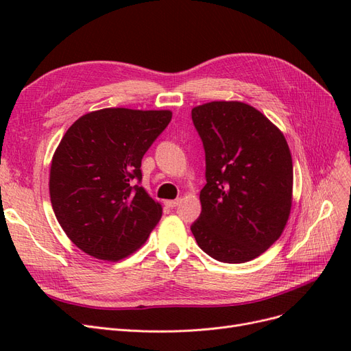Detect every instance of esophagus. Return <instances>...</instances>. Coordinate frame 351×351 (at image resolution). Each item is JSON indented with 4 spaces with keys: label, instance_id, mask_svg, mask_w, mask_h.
<instances>
[{
    "label": "esophagus",
    "instance_id": "1",
    "mask_svg": "<svg viewBox=\"0 0 351 351\" xmlns=\"http://www.w3.org/2000/svg\"><path fill=\"white\" fill-rule=\"evenodd\" d=\"M180 204V199H174V200H165V206L167 208H176Z\"/></svg>",
    "mask_w": 351,
    "mask_h": 351
}]
</instances>
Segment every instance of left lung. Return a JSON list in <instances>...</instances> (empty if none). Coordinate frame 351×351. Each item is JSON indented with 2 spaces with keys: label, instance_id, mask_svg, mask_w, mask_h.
<instances>
[{
  "label": "left lung",
  "instance_id": "obj_1",
  "mask_svg": "<svg viewBox=\"0 0 351 351\" xmlns=\"http://www.w3.org/2000/svg\"><path fill=\"white\" fill-rule=\"evenodd\" d=\"M204 142L206 184L190 230L226 263L258 258L280 239L293 200V161L281 130L250 105L214 101L192 110Z\"/></svg>",
  "mask_w": 351,
  "mask_h": 351
}]
</instances>
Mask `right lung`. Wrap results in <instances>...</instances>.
<instances>
[{"label":"right lung","mask_w":351,"mask_h":351,"mask_svg":"<svg viewBox=\"0 0 351 351\" xmlns=\"http://www.w3.org/2000/svg\"><path fill=\"white\" fill-rule=\"evenodd\" d=\"M173 112L104 108L71 124L52 156L49 196L67 237L90 256L136 252L162 215L142 182V158Z\"/></svg>","instance_id":"1"}]
</instances>
